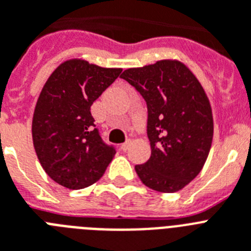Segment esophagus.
Returning a JSON list of instances; mask_svg holds the SVG:
<instances>
[{
    "instance_id": "1",
    "label": "esophagus",
    "mask_w": 251,
    "mask_h": 251,
    "mask_svg": "<svg viewBox=\"0 0 251 251\" xmlns=\"http://www.w3.org/2000/svg\"><path fill=\"white\" fill-rule=\"evenodd\" d=\"M129 146H130V141H127V142H124L123 145H122L121 146V149L123 151H127L128 149H129Z\"/></svg>"
}]
</instances>
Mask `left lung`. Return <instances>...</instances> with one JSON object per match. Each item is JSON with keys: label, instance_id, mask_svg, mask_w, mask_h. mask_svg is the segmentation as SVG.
I'll list each match as a JSON object with an SVG mask.
<instances>
[{"label": "left lung", "instance_id": "left-lung-1", "mask_svg": "<svg viewBox=\"0 0 251 251\" xmlns=\"http://www.w3.org/2000/svg\"><path fill=\"white\" fill-rule=\"evenodd\" d=\"M121 78L148 105L151 156L136 173L155 191H179L200 173L212 148L213 114L204 88L177 60L130 68Z\"/></svg>", "mask_w": 251, "mask_h": 251}]
</instances>
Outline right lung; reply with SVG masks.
<instances>
[{
	"mask_svg": "<svg viewBox=\"0 0 251 251\" xmlns=\"http://www.w3.org/2000/svg\"><path fill=\"white\" fill-rule=\"evenodd\" d=\"M121 73L72 59L60 64L43 86L33 114V145L45 172L59 185L88 187L113 160L117 151L101 138L91 106Z\"/></svg>",
	"mask_w": 251,
	"mask_h": 251,
	"instance_id": "obj_1",
	"label": "right lung"
}]
</instances>
